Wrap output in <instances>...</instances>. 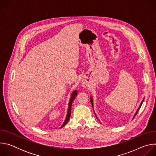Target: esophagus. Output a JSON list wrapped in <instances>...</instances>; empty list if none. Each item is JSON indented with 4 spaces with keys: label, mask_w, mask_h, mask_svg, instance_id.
<instances>
[{
    "label": "esophagus",
    "mask_w": 156,
    "mask_h": 156,
    "mask_svg": "<svg viewBox=\"0 0 156 156\" xmlns=\"http://www.w3.org/2000/svg\"><path fill=\"white\" fill-rule=\"evenodd\" d=\"M82 86H83V87H87V84L85 81H82Z\"/></svg>",
    "instance_id": "34e87169"
}]
</instances>
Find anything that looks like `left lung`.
<instances>
[{
  "mask_svg": "<svg viewBox=\"0 0 156 156\" xmlns=\"http://www.w3.org/2000/svg\"><path fill=\"white\" fill-rule=\"evenodd\" d=\"M144 99H143V101H141V104H140V106H139V107L138 108V109H137V110H136V112H135V115H134V116H133V119L135 118V117L136 115V114H137V113H138V110H140V108H141V105H142V104H143V101H144ZM90 101H91V104H92V106H93V110H94V105H93V97L92 96H91L90 97ZM94 114H95V115H96V118L98 119V117H97V115H96V114H95V112H94ZM99 120V119H98ZM100 122V121H99Z\"/></svg>",
  "mask_w": 156,
  "mask_h": 156,
  "instance_id": "left-lung-1",
  "label": "left lung"
}]
</instances>
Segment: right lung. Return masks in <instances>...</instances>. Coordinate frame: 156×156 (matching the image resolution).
I'll list each match as a JSON object with an SVG mask.
<instances>
[{
    "label": "right lung",
    "instance_id": "1",
    "mask_svg": "<svg viewBox=\"0 0 156 156\" xmlns=\"http://www.w3.org/2000/svg\"><path fill=\"white\" fill-rule=\"evenodd\" d=\"M78 94V92L76 90H74L73 91V93H72V95H71V97H70V101H69V108H68V110H67V114H66V118L65 119V121L63 122V123L62 124V125L60 126V128H62L63 126H64L66 123L68 122V121L69 120V119L70 117V115H71V110H72V102L73 101V100L75 99V98H76V96H77Z\"/></svg>",
    "mask_w": 156,
    "mask_h": 156
}]
</instances>
